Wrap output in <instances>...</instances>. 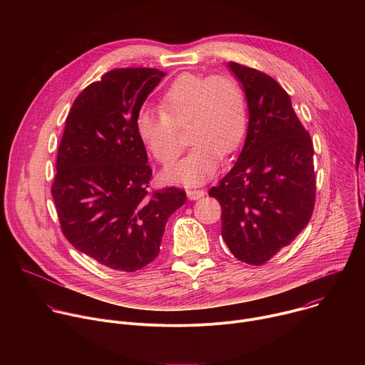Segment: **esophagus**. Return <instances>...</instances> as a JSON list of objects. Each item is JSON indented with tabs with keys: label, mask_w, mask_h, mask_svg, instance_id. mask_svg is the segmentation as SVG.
I'll return each mask as SVG.
<instances>
[{
	"label": "esophagus",
	"mask_w": 365,
	"mask_h": 365,
	"mask_svg": "<svg viewBox=\"0 0 365 365\" xmlns=\"http://www.w3.org/2000/svg\"><path fill=\"white\" fill-rule=\"evenodd\" d=\"M186 193L190 200H196V199H200L202 196H205V190H202V189H189Z\"/></svg>",
	"instance_id": "1"
}]
</instances>
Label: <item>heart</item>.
I'll list each match as a JSON object with an SVG mask.
<instances>
[{
	"instance_id": "obj_1",
	"label": "heart",
	"mask_w": 365,
	"mask_h": 365,
	"mask_svg": "<svg viewBox=\"0 0 365 365\" xmlns=\"http://www.w3.org/2000/svg\"><path fill=\"white\" fill-rule=\"evenodd\" d=\"M160 110H140L135 133L155 160L170 166L183 151L178 128L189 124V154L163 175L165 180L186 186L210 180L221 155L240 145L248 125L245 92L230 75H179L162 95Z\"/></svg>"
}]
</instances>
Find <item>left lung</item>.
I'll list each match as a JSON object with an SVG mask.
<instances>
[{"label": "left lung", "mask_w": 365, "mask_h": 365, "mask_svg": "<svg viewBox=\"0 0 365 365\" xmlns=\"http://www.w3.org/2000/svg\"><path fill=\"white\" fill-rule=\"evenodd\" d=\"M248 103V130L234 168L210 189L221 235L240 262L262 266L309 224L315 207L314 144L289 93L269 75L230 62Z\"/></svg>", "instance_id": "left-lung-1"}]
</instances>
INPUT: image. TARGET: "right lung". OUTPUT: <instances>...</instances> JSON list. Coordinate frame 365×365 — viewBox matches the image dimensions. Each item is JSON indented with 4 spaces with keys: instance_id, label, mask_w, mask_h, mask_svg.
<instances>
[{
    "instance_id": "add662e5",
    "label": "right lung",
    "mask_w": 365,
    "mask_h": 365,
    "mask_svg": "<svg viewBox=\"0 0 365 365\" xmlns=\"http://www.w3.org/2000/svg\"><path fill=\"white\" fill-rule=\"evenodd\" d=\"M166 73L123 68L88 85L68 114L51 195L66 240L99 264L135 272L158 257L179 187L148 192L153 175L135 115Z\"/></svg>"
}]
</instances>
